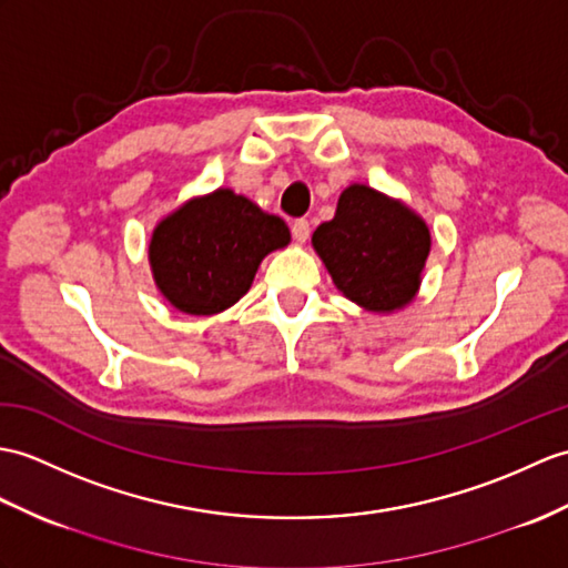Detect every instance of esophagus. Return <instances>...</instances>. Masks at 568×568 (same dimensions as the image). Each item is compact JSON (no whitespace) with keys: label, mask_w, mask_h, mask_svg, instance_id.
I'll use <instances>...</instances> for the list:
<instances>
[{"label":"esophagus","mask_w":568,"mask_h":568,"mask_svg":"<svg viewBox=\"0 0 568 568\" xmlns=\"http://www.w3.org/2000/svg\"><path fill=\"white\" fill-rule=\"evenodd\" d=\"M293 236H295V242L305 244L310 240V222L307 220H295L293 222Z\"/></svg>","instance_id":"obj_1"}]
</instances>
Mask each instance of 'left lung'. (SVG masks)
Returning a JSON list of instances; mask_svg holds the SVG:
<instances>
[{"label":"left lung","instance_id":"8db88e82","mask_svg":"<svg viewBox=\"0 0 568 568\" xmlns=\"http://www.w3.org/2000/svg\"><path fill=\"white\" fill-rule=\"evenodd\" d=\"M312 246L346 300L371 314L412 305L430 254V230L399 197L351 183Z\"/></svg>","mask_w":568,"mask_h":568}]
</instances>
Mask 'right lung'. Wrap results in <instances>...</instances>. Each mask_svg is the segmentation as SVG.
Listing matches in <instances>:
<instances>
[{
  "instance_id": "obj_1",
  "label": "right lung",
  "mask_w": 568,
  "mask_h": 568,
  "mask_svg": "<svg viewBox=\"0 0 568 568\" xmlns=\"http://www.w3.org/2000/svg\"><path fill=\"white\" fill-rule=\"evenodd\" d=\"M290 244L287 224L232 189L193 195L152 230L154 285L183 314H220L240 302L261 261Z\"/></svg>"
}]
</instances>
